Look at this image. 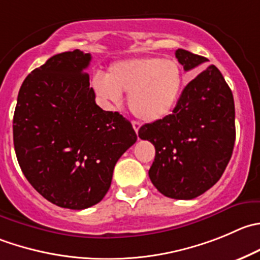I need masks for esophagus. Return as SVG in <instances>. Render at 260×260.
Wrapping results in <instances>:
<instances>
[{
	"instance_id": "34e87169",
	"label": "esophagus",
	"mask_w": 260,
	"mask_h": 260,
	"mask_svg": "<svg viewBox=\"0 0 260 260\" xmlns=\"http://www.w3.org/2000/svg\"><path fill=\"white\" fill-rule=\"evenodd\" d=\"M132 127H133V129L136 131V133H138V129H140V127H141L140 122H137V120H133V122H132Z\"/></svg>"
}]
</instances>
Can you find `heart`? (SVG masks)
I'll list each match as a JSON object with an SVG mask.
<instances>
[{
	"label": "heart",
	"mask_w": 260,
	"mask_h": 260,
	"mask_svg": "<svg viewBox=\"0 0 260 260\" xmlns=\"http://www.w3.org/2000/svg\"><path fill=\"white\" fill-rule=\"evenodd\" d=\"M184 76L175 60L158 57L132 58L114 63L107 77L95 76V92L105 102H119L120 94H128L131 112L145 122L168 117L175 108Z\"/></svg>",
	"instance_id": "1"
}]
</instances>
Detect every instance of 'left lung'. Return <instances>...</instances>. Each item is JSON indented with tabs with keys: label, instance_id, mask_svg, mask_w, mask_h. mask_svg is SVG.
I'll use <instances>...</instances> for the list:
<instances>
[{
	"label": "left lung",
	"instance_id": "1",
	"mask_svg": "<svg viewBox=\"0 0 260 260\" xmlns=\"http://www.w3.org/2000/svg\"><path fill=\"white\" fill-rule=\"evenodd\" d=\"M175 57L185 71L208 60L185 49L176 50ZM235 135L233 92L213 64L184 87L171 114L138 131L141 140L155 146L151 181L174 200H193L220 180Z\"/></svg>",
	"mask_w": 260,
	"mask_h": 260
}]
</instances>
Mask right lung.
<instances>
[{
	"mask_svg": "<svg viewBox=\"0 0 260 260\" xmlns=\"http://www.w3.org/2000/svg\"><path fill=\"white\" fill-rule=\"evenodd\" d=\"M91 54L50 57L20 87L14 114L17 161L32 188L53 205L85 210L104 198L120 156L137 141L129 120L105 112L90 87Z\"/></svg>",
	"mask_w": 260,
	"mask_h": 260,
	"instance_id": "obj_1",
	"label": "right lung"
}]
</instances>
